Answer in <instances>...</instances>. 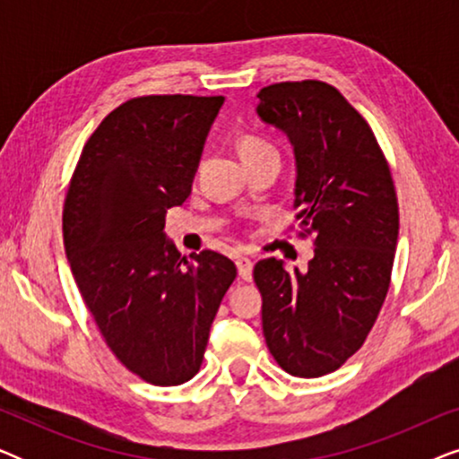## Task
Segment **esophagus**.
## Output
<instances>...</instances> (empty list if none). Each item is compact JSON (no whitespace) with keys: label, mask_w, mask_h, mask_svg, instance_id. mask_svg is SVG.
<instances>
[{"label":"esophagus","mask_w":459,"mask_h":459,"mask_svg":"<svg viewBox=\"0 0 459 459\" xmlns=\"http://www.w3.org/2000/svg\"><path fill=\"white\" fill-rule=\"evenodd\" d=\"M236 267H238V273H240L242 280L248 281L250 278H253V261H250L248 256H238Z\"/></svg>","instance_id":"1"}]
</instances>
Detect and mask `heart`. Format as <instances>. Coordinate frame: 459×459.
<instances>
[{
  "label": "heart",
  "instance_id": "1",
  "mask_svg": "<svg viewBox=\"0 0 459 459\" xmlns=\"http://www.w3.org/2000/svg\"><path fill=\"white\" fill-rule=\"evenodd\" d=\"M278 154L273 143H269L267 140H263L259 135H244L240 140V154L242 160L244 159H255V156L261 154Z\"/></svg>",
  "mask_w": 459,
  "mask_h": 459
}]
</instances>
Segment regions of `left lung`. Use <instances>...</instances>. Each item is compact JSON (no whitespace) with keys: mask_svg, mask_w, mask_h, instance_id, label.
<instances>
[{"mask_svg":"<svg viewBox=\"0 0 459 459\" xmlns=\"http://www.w3.org/2000/svg\"><path fill=\"white\" fill-rule=\"evenodd\" d=\"M259 117L286 131L297 154L299 238L309 269L263 259V334L278 366L299 378L334 372L361 349L391 286L399 204L372 127L336 87L284 81L259 91Z\"/></svg>","mask_w":459,"mask_h":459,"instance_id":"left-lung-1","label":"left lung"}]
</instances>
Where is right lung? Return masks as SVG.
<instances>
[{
  "label": "right lung",
  "mask_w": 459,
  "mask_h": 459,
  "mask_svg": "<svg viewBox=\"0 0 459 459\" xmlns=\"http://www.w3.org/2000/svg\"><path fill=\"white\" fill-rule=\"evenodd\" d=\"M223 96H142L117 106L85 142L62 209L73 278L106 347L156 386L203 366L236 265L215 250L179 255L165 212L187 198Z\"/></svg>",
  "instance_id": "add662e5"
}]
</instances>
